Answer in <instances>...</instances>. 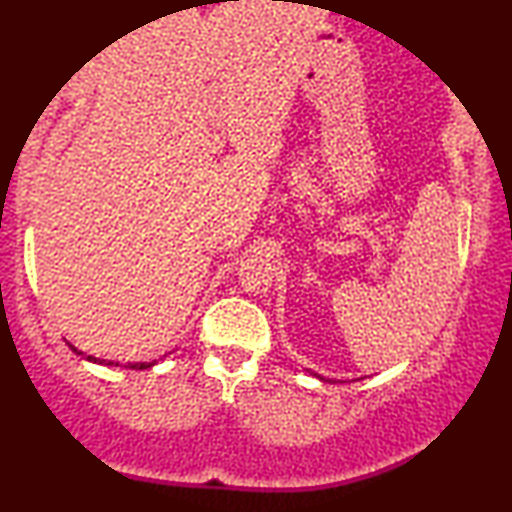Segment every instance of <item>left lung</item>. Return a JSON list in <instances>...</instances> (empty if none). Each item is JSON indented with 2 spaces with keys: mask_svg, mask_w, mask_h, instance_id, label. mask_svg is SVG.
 Wrapping results in <instances>:
<instances>
[{
  "mask_svg": "<svg viewBox=\"0 0 512 512\" xmlns=\"http://www.w3.org/2000/svg\"><path fill=\"white\" fill-rule=\"evenodd\" d=\"M317 377H319V380H321V382H328V380H326V377H321V375H317Z\"/></svg>",
  "mask_w": 512,
  "mask_h": 512,
  "instance_id": "8db88e82",
  "label": "left lung"
}]
</instances>
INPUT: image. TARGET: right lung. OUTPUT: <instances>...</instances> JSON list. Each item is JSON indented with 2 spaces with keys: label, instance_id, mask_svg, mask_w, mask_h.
I'll list each match as a JSON object with an SVG mask.
<instances>
[{
  "label": "right lung",
  "instance_id": "right-lung-1",
  "mask_svg": "<svg viewBox=\"0 0 512 512\" xmlns=\"http://www.w3.org/2000/svg\"><path fill=\"white\" fill-rule=\"evenodd\" d=\"M69 345V342H67ZM69 349H72V352L76 354V356H81L83 352L81 349H76L74 345H69ZM167 356V354H165ZM86 359L90 361V363H102V366H118V363H114V361H107V359H97V356H86ZM151 366H156V361H139V363H128V366L125 368H130V370H146V368H151Z\"/></svg>",
  "mask_w": 512,
  "mask_h": 512
}]
</instances>
